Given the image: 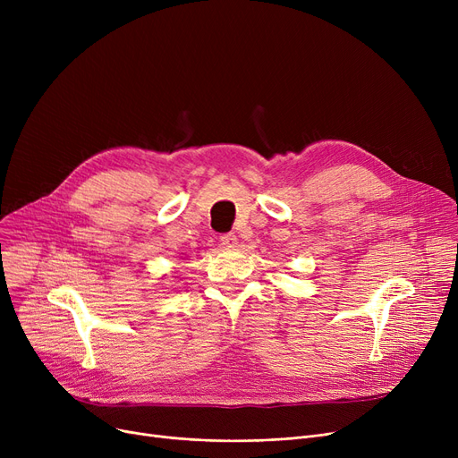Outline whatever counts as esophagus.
Wrapping results in <instances>:
<instances>
[{
  "label": "esophagus",
  "instance_id": "esophagus-1",
  "mask_svg": "<svg viewBox=\"0 0 458 458\" xmlns=\"http://www.w3.org/2000/svg\"><path fill=\"white\" fill-rule=\"evenodd\" d=\"M221 243L228 249H233L237 245V237L233 233H223L221 235Z\"/></svg>",
  "mask_w": 458,
  "mask_h": 458
}]
</instances>
